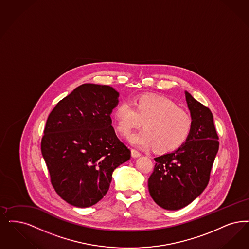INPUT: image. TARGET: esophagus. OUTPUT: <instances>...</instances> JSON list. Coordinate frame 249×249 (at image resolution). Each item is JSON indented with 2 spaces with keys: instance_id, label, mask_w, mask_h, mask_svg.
<instances>
[{
  "instance_id": "34e87169",
  "label": "esophagus",
  "mask_w": 249,
  "mask_h": 249,
  "mask_svg": "<svg viewBox=\"0 0 249 249\" xmlns=\"http://www.w3.org/2000/svg\"><path fill=\"white\" fill-rule=\"evenodd\" d=\"M131 157H132L133 159H137V158L141 157V154H140L138 151H136L135 149H131Z\"/></svg>"
}]
</instances>
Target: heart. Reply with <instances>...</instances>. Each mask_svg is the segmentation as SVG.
<instances>
[{"label":"heart","mask_w":249,"mask_h":249,"mask_svg":"<svg viewBox=\"0 0 249 249\" xmlns=\"http://www.w3.org/2000/svg\"><path fill=\"white\" fill-rule=\"evenodd\" d=\"M116 128L128 135L142 123L144 129L129 136L130 144L161 153L178 149L188 139L193 119L172 100L157 95H142L134 101L120 102L113 111Z\"/></svg>","instance_id":"b5f03b06"}]
</instances>
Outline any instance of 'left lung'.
Masks as SVG:
<instances>
[{
    "label": "left lung",
    "mask_w": 249,
    "mask_h": 249,
    "mask_svg": "<svg viewBox=\"0 0 249 249\" xmlns=\"http://www.w3.org/2000/svg\"><path fill=\"white\" fill-rule=\"evenodd\" d=\"M184 93L194 122L191 134L178 149L155 159L148 179L151 197L167 210L182 209L203 193L219 150L211 111L188 91Z\"/></svg>",
    "instance_id": "left-lung-1"
}]
</instances>
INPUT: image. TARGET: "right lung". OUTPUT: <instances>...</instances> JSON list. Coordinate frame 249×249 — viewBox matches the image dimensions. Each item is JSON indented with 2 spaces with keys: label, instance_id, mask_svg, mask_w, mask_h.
<instances>
[{
  "label": "right lung",
  "instance_id": "obj_1",
  "mask_svg": "<svg viewBox=\"0 0 249 249\" xmlns=\"http://www.w3.org/2000/svg\"><path fill=\"white\" fill-rule=\"evenodd\" d=\"M119 96L110 86L85 83L58 102L47 119L41 154L53 188L71 206L98 203L113 171L130 159L111 125Z\"/></svg>",
  "mask_w": 249,
  "mask_h": 249
}]
</instances>
